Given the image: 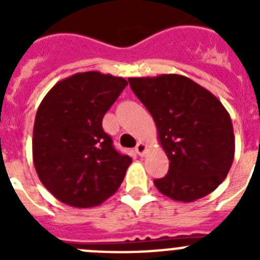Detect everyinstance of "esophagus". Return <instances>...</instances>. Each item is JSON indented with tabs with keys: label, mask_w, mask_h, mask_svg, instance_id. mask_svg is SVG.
<instances>
[{
	"label": "esophagus",
	"mask_w": 260,
	"mask_h": 260,
	"mask_svg": "<svg viewBox=\"0 0 260 260\" xmlns=\"http://www.w3.org/2000/svg\"><path fill=\"white\" fill-rule=\"evenodd\" d=\"M146 151H147V144L143 143V142H139V143L137 144V147H135V152H137L139 156H143L144 153H146Z\"/></svg>",
	"instance_id": "1"
}]
</instances>
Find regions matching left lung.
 Here are the masks:
<instances>
[{"label": "left lung", "mask_w": 260, "mask_h": 260, "mask_svg": "<svg viewBox=\"0 0 260 260\" xmlns=\"http://www.w3.org/2000/svg\"><path fill=\"white\" fill-rule=\"evenodd\" d=\"M157 127L169 171L153 181L168 198L190 203L225 180L234 158L233 125L219 99L178 74L128 78Z\"/></svg>", "instance_id": "1"}]
</instances>
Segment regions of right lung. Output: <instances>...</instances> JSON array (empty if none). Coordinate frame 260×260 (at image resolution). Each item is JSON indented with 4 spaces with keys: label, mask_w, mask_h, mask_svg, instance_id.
Listing matches in <instances>:
<instances>
[{
    "label": "right lung",
    "mask_w": 260,
    "mask_h": 260,
    "mask_svg": "<svg viewBox=\"0 0 260 260\" xmlns=\"http://www.w3.org/2000/svg\"><path fill=\"white\" fill-rule=\"evenodd\" d=\"M127 80L77 73L50 88L36 112L32 158L45 189L75 208L95 207L121 186L132 157L103 130V117Z\"/></svg>",
    "instance_id": "1"
}]
</instances>
